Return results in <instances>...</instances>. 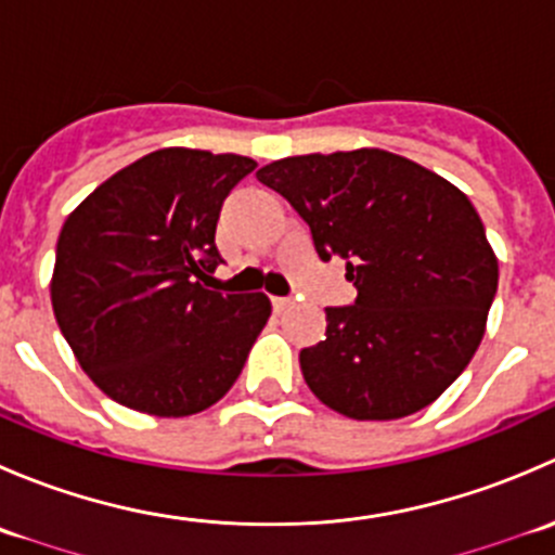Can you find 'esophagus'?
Returning a JSON list of instances; mask_svg holds the SVG:
<instances>
[{
  "instance_id": "1",
  "label": "esophagus",
  "mask_w": 555,
  "mask_h": 555,
  "mask_svg": "<svg viewBox=\"0 0 555 555\" xmlns=\"http://www.w3.org/2000/svg\"><path fill=\"white\" fill-rule=\"evenodd\" d=\"M271 304H273V311H284L293 306V298H271Z\"/></svg>"
}]
</instances>
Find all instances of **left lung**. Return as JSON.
I'll return each instance as SVG.
<instances>
[{"label":"left lung","instance_id":"1","mask_svg":"<svg viewBox=\"0 0 555 555\" xmlns=\"http://www.w3.org/2000/svg\"><path fill=\"white\" fill-rule=\"evenodd\" d=\"M257 179L289 201L324 262L344 257L351 306L300 351L319 400L360 422L438 400L480 346L500 282L483 222L462 190L402 155L351 150L273 160Z\"/></svg>","mask_w":555,"mask_h":555}]
</instances>
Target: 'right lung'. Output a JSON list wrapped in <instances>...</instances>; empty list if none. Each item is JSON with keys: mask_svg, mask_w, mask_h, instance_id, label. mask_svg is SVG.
Returning <instances> with one entry per match:
<instances>
[{"mask_svg": "<svg viewBox=\"0 0 555 555\" xmlns=\"http://www.w3.org/2000/svg\"><path fill=\"white\" fill-rule=\"evenodd\" d=\"M255 160L166 147L99 184L61 228L53 313L91 382L120 405L190 416L242 373L271 317L262 293H217L228 193Z\"/></svg>", "mask_w": 555, "mask_h": 555, "instance_id": "obj_1", "label": "right lung"}]
</instances>
